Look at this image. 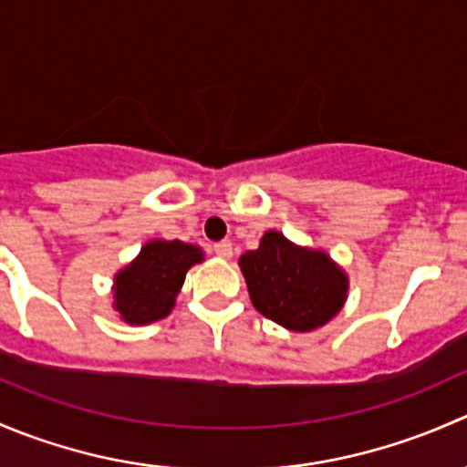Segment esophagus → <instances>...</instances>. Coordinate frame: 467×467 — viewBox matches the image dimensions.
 Returning a JSON list of instances; mask_svg holds the SVG:
<instances>
[{
  "label": "esophagus",
  "mask_w": 467,
  "mask_h": 467,
  "mask_svg": "<svg viewBox=\"0 0 467 467\" xmlns=\"http://www.w3.org/2000/svg\"><path fill=\"white\" fill-rule=\"evenodd\" d=\"M214 253L219 257H223V260H230V257H233V244H230L228 239H223V242H216Z\"/></svg>",
  "instance_id": "obj_1"
}]
</instances>
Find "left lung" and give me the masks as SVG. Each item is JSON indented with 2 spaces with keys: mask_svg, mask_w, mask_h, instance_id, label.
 <instances>
[{
  "mask_svg": "<svg viewBox=\"0 0 467 467\" xmlns=\"http://www.w3.org/2000/svg\"><path fill=\"white\" fill-rule=\"evenodd\" d=\"M239 266L257 312L294 332L321 327L346 300V273L325 253L294 246L280 233L264 234L257 251L239 257Z\"/></svg>",
  "mask_w": 467,
  "mask_h": 467,
  "instance_id": "left-lung-1",
  "label": "left lung"
}]
</instances>
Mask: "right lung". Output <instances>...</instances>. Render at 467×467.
<instances>
[{"instance_id":"add662e5","label":"right lung","mask_w":467,"mask_h":467,"mask_svg":"<svg viewBox=\"0 0 467 467\" xmlns=\"http://www.w3.org/2000/svg\"><path fill=\"white\" fill-rule=\"evenodd\" d=\"M201 260V248L178 239L149 242L138 260L115 277V309L124 321L135 325L164 318L171 312L190 266Z\"/></svg>"}]
</instances>
